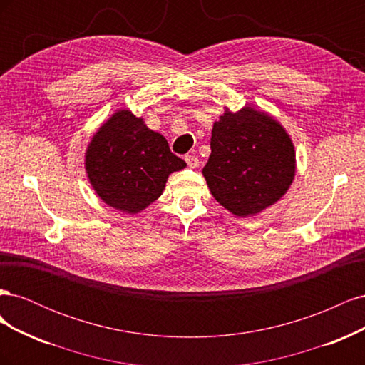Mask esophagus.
Returning <instances> with one entry per match:
<instances>
[{
    "label": "esophagus",
    "instance_id": "esophagus-1",
    "mask_svg": "<svg viewBox=\"0 0 365 365\" xmlns=\"http://www.w3.org/2000/svg\"><path fill=\"white\" fill-rule=\"evenodd\" d=\"M185 163H187V165H189L190 169H196L197 165H200V160H197V157H195V155H187L185 157Z\"/></svg>",
    "mask_w": 365,
    "mask_h": 365
}]
</instances>
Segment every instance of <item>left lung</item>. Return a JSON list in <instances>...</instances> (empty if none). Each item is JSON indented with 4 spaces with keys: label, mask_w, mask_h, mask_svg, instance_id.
Returning <instances> with one entry per match:
<instances>
[{
    "label": "left lung",
    "mask_w": 365,
    "mask_h": 365,
    "mask_svg": "<svg viewBox=\"0 0 365 365\" xmlns=\"http://www.w3.org/2000/svg\"><path fill=\"white\" fill-rule=\"evenodd\" d=\"M202 175L215 200L239 217L262 213L286 195L295 176V148L269 113L225 108L215 121Z\"/></svg>",
    "instance_id": "8db88e82"
}]
</instances>
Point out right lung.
<instances>
[{
    "instance_id": "right-lung-1",
    "label": "right lung",
    "mask_w": 365,
    "mask_h": 365,
    "mask_svg": "<svg viewBox=\"0 0 365 365\" xmlns=\"http://www.w3.org/2000/svg\"><path fill=\"white\" fill-rule=\"evenodd\" d=\"M83 164L96 195L126 215L155 202L169 175L187 165L170 152L168 140L129 109H117L94 132Z\"/></svg>"
}]
</instances>
